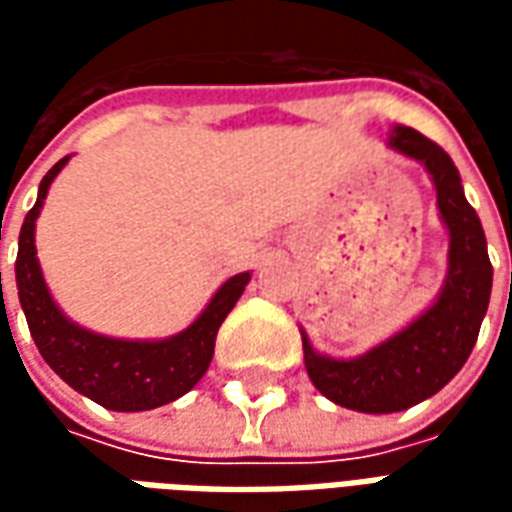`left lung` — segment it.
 Wrapping results in <instances>:
<instances>
[{"instance_id": "8db88e82", "label": "left lung", "mask_w": 512, "mask_h": 512, "mask_svg": "<svg viewBox=\"0 0 512 512\" xmlns=\"http://www.w3.org/2000/svg\"><path fill=\"white\" fill-rule=\"evenodd\" d=\"M389 145L422 161L436 183L441 219L450 230V271L439 301L425 315L359 359L315 354L304 337V365L315 389L337 406L365 414L403 411L450 384L477 343L494 282L483 224L463 197L452 158L414 128H395Z\"/></svg>"}]
</instances>
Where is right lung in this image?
<instances>
[{"instance_id":"obj_1","label":"right lung","mask_w":512,"mask_h":512,"mask_svg":"<svg viewBox=\"0 0 512 512\" xmlns=\"http://www.w3.org/2000/svg\"><path fill=\"white\" fill-rule=\"evenodd\" d=\"M65 161L68 156L60 158L46 172V178L40 180L38 202L27 213L18 235L16 282L29 334L46 365L65 384L95 400L98 406L112 411H147L172 403L205 376L213 359L216 332L227 312L235 307V301L241 299L249 274H235L233 279H227L186 332L161 343L112 340L79 329L51 301L35 257V219L49 194L51 180L65 167Z\"/></svg>"}]
</instances>
